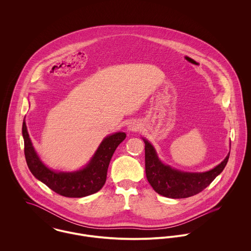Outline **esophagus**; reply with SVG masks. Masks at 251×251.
I'll use <instances>...</instances> for the list:
<instances>
[{
  "mask_svg": "<svg viewBox=\"0 0 251 251\" xmlns=\"http://www.w3.org/2000/svg\"><path fill=\"white\" fill-rule=\"evenodd\" d=\"M139 128H140V126L138 123L132 122L128 125V130H130V131H137V130H139Z\"/></svg>",
  "mask_w": 251,
  "mask_h": 251,
  "instance_id": "34e87169",
  "label": "esophagus"
}]
</instances>
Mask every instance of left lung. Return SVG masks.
<instances>
[{
    "mask_svg": "<svg viewBox=\"0 0 251 251\" xmlns=\"http://www.w3.org/2000/svg\"><path fill=\"white\" fill-rule=\"evenodd\" d=\"M146 176L158 194L168 198H187L204 190L225 168L230 153L214 169L203 173L182 172L163 164L152 145L144 139Z\"/></svg>",
    "mask_w": 251,
    "mask_h": 251,
    "instance_id": "left-lung-1",
    "label": "left lung"
}]
</instances>
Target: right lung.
I'll use <instances>...</instances> for the list:
<instances>
[{
	"label": "right lung",
	"mask_w": 251,
	"mask_h": 251,
	"mask_svg": "<svg viewBox=\"0 0 251 251\" xmlns=\"http://www.w3.org/2000/svg\"><path fill=\"white\" fill-rule=\"evenodd\" d=\"M22 134L25 157L32 174L56 193L71 198L85 197L101 189L106 181L112 155L126 136L125 132H117L105 137L83 169L75 172H55L46 167L36 154L27 130L25 118Z\"/></svg>",
	"instance_id": "add662e5"
}]
</instances>
